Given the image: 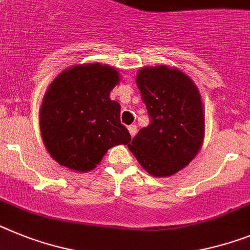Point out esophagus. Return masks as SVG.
Here are the masks:
<instances>
[{
	"instance_id": "34e87169",
	"label": "esophagus",
	"mask_w": 250,
	"mask_h": 250,
	"mask_svg": "<svg viewBox=\"0 0 250 250\" xmlns=\"http://www.w3.org/2000/svg\"><path fill=\"white\" fill-rule=\"evenodd\" d=\"M127 129H129L130 135L135 136V134H136V126H135V125H130V126L127 127Z\"/></svg>"
}]
</instances>
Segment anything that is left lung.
I'll return each mask as SVG.
<instances>
[{"label": "left lung", "mask_w": 250, "mask_h": 250, "mask_svg": "<svg viewBox=\"0 0 250 250\" xmlns=\"http://www.w3.org/2000/svg\"><path fill=\"white\" fill-rule=\"evenodd\" d=\"M136 84L150 123L127 146L149 174L172 176L188 166L201 149V96L187 74L167 65L142 68Z\"/></svg>", "instance_id": "left-lung-1"}]
</instances>
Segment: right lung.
<instances>
[{"label": "right lung", "mask_w": 250, "mask_h": 250, "mask_svg": "<svg viewBox=\"0 0 250 250\" xmlns=\"http://www.w3.org/2000/svg\"><path fill=\"white\" fill-rule=\"evenodd\" d=\"M119 72L106 64L74 65L49 86L40 107V131L46 150L76 172L96 168L110 148L129 146L120 123V104L110 99Z\"/></svg>", "instance_id": "1"}]
</instances>
